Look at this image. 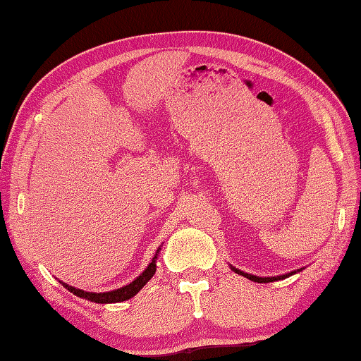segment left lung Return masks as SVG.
<instances>
[{
    "label": "left lung",
    "mask_w": 361,
    "mask_h": 361,
    "mask_svg": "<svg viewBox=\"0 0 361 361\" xmlns=\"http://www.w3.org/2000/svg\"><path fill=\"white\" fill-rule=\"evenodd\" d=\"M231 269H232V271H234V272L240 274V276L247 277L248 280H253V282H258V283H269V282H276V280H283V279H286V277L293 276V274H296V272L301 271V269H298V271L283 274V276H277V277H259V276H253V274H247V272H243V271H239V269H235L234 266H231Z\"/></svg>",
    "instance_id": "1"
}]
</instances>
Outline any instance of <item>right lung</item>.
Here are the masks:
<instances>
[{
	"label": "right lung",
	"mask_w": 361,
	"mask_h": 361,
	"mask_svg": "<svg viewBox=\"0 0 361 361\" xmlns=\"http://www.w3.org/2000/svg\"><path fill=\"white\" fill-rule=\"evenodd\" d=\"M157 255H159V248L154 255V258L148 264V267L145 269V271L140 274V276L133 280L132 283L122 286V288L118 290H113V291H106V293H92V291H84V290H79L75 288V286H70L63 282L62 283L66 290L71 291L73 295H76L82 299H87V301H92L97 304H113V302H122V301H127V299H130L137 295V293L143 288V286L149 282L151 277L156 274V259H157Z\"/></svg>",
	"instance_id": "1"
}]
</instances>
